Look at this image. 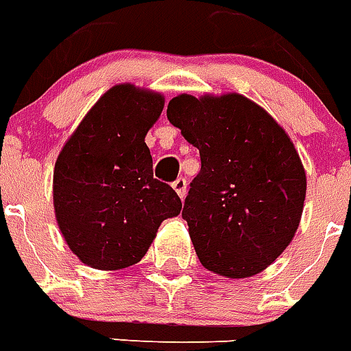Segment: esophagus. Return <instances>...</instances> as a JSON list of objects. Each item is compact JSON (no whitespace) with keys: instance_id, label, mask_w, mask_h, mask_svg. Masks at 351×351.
<instances>
[{"instance_id":"esophagus-1","label":"esophagus","mask_w":351,"mask_h":351,"mask_svg":"<svg viewBox=\"0 0 351 351\" xmlns=\"http://www.w3.org/2000/svg\"><path fill=\"white\" fill-rule=\"evenodd\" d=\"M172 189L178 192L179 197L184 199V195H186V189H189V183H186V179L184 178H178L172 183Z\"/></svg>"}]
</instances>
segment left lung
Segmentation results:
<instances>
[{
  "label": "left lung",
  "instance_id": "1",
  "mask_svg": "<svg viewBox=\"0 0 351 351\" xmlns=\"http://www.w3.org/2000/svg\"><path fill=\"white\" fill-rule=\"evenodd\" d=\"M168 121L199 148L183 219L201 265L245 279L287 250L306 197V173L274 117L241 94L173 97Z\"/></svg>",
  "mask_w": 351,
  "mask_h": 351
}]
</instances>
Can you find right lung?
<instances>
[{
  "instance_id": "1",
  "label": "right lung",
  "mask_w": 351,
  "mask_h": 351,
  "mask_svg": "<svg viewBox=\"0 0 351 351\" xmlns=\"http://www.w3.org/2000/svg\"><path fill=\"white\" fill-rule=\"evenodd\" d=\"M165 97L130 83L99 97L64 143L54 167V210L81 263L121 270L147 254L159 224L181 212L170 184L154 179L145 136Z\"/></svg>"
}]
</instances>
